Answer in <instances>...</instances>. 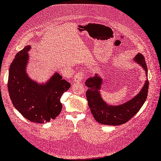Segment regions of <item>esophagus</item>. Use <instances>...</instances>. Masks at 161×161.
<instances>
[{"label": "esophagus", "mask_w": 161, "mask_h": 161, "mask_svg": "<svg viewBox=\"0 0 161 161\" xmlns=\"http://www.w3.org/2000/svg\"><path fill=\"white\" fill-rule=\"evenodd\" d=\"M85 73L82 71H79L76 73V75H75V78H74V81L75 82H81L83 79V78L85 77Z\"/></svg>", "instance_id": "obj_1"}]
</instances>
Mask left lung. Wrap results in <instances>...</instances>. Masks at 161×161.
<instances>
[{
  "label": "left lung",
  "mask_w": 161,
  "mask_h": 161,
  "mask_svg": "<svg viewBox=\"0 0 161 161\" xmlns=\"http://www.w3.org/2000/svg\"><path fill=\"white\" fill-rule=\"evenodd\" d=\"M135 60L143 67L147 75V67L143 56L137 53ZM102 83V78L97 75L88 78L85 82L86 86L88 87L86 92L88 106L94 119L100 124L117 126L125 123L139 111L147 97L148 80L145 82L140 92L131 100L120 105H108L102 100L99 92Z\"/></svg>",
  "instance_id": "obj_1"
}]
</instances>
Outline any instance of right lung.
I'll return each mask as SVG.
<instances>
[{"label":"right lung","mask_w":161,"mask_h":161,"mask_svg":"<svg viewBox=\"0 0 161 161\" xmlns=\"http://www.w3.org/2000/svg\"><path fill=\"white\" fill-rule=\"evenodd\" d=\"M30 46L16 53L11 63L8 89L14 108L27 120L44 123L55 119L62 109V94L70 88V83L56 73L50 81L39 85L26 75L25 67Z\"/></svg>","instance_id":"1"}]
</instances>
